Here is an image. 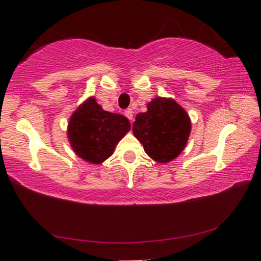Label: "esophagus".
Listing matches in <instances>:
<instances>
[{"label":"esophagus","mask_w":261,"mask_h":261,"mask_svg":"<svg viewBox=\"0 0 261 261\" xmlns=\"http://www.w3.org/2000/svg\"><path fill=\"white\" fill-rule=\"evenodd\" d=\"M124 115H125L126 118L129 119L130 121H132V119H134V111H132L131 109H127V110H125Z\"/></svg>","instance_id":"1"}]
</instances>
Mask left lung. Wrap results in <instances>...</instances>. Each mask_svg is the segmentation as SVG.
<instances>
[{
    "label": "left lung",
    "instance_id": "1",
    "mask_svg": "<svg viewBox=\"0 0 261 261\" xmlns=\"http://www.w3.org/2000/svg\"><path fill=\"white\" fill-rule=\"evenodd\" d=\"M132 125L134 135L154 162L166 164L184 150L191 134V119L173 98L156 97Z\"/></svg>",
    "mask_w": 261,
    "mask_h": 261
}]
</instances>
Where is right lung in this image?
<instances>
[{"mask_svg":"<svg viewBox=\"0 0 261 261\" xmlns=\"http://www.w3.org/2000/svg\"><path fill=\"white\" fill-rule=\"evenodd\" d=\"M130 127L125 116L104 111L95 97H90L70 116L67 136L77 156L97 165L113 153Z\"/></svg>","mask_w":261,"mask_h":261,"instance_id":"obj_1","label":"right lung"}]
</instances>
